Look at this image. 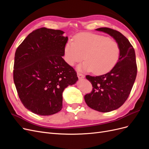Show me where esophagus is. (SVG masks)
Here are the masks:
<instances>
[{"label":"esophagus","instance_id":"esophagus-1","mask_svg":"<svg viewBox=\"0 0 149 149\" xmlns=\"http://www.w3.org/2000/svg\"><path fill=\"white\" fill-rule=\"evenodd\" d=\"M77 75H78V77L79 78V79H81V78H84V75L81 74V73H77Z\"/></svg>","mask_w":149,"mask_h":149}]
</instances>
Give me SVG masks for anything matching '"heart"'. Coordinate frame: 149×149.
Listing matches in <instances>:
<instances>
[{"label":"heart","instance_id":"obj_1","mask_svg":"<svg viewBox=\"0 0 149 149\" xmlns=\"http://www.w3.org/2000/svg\"><path fill=\"white\" fill-rule=\"evenodd\" d=\"M65 60L73 66L84 59L78 66L83 71H93L96 74H103L110 71L118 63L120 56L119 44L105 36L81 33L75 36L74 41L70 40L64 48Z\"/></svg>","mask_w":149,"mask_h":149}]
</instances>
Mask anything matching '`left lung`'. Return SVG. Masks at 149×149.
<instances>
[{"mask_svg": "<svg viewBox=\"0 0 149 149\" xmlns=\"http://www.w3.org/2000/svg\"><path fill=\"white\" fill-rule=\"evenodd\" d=\"M96 30L109 34L120 47L119 60L109 73L86 76L93 87L92 92L84 96L86 103L94 110L107 112L118 109L129 96L137 76L136 53L128 39L119 31L106 27Z\"/></svg>", "mask_w": 149, "mask_h": 149, "instance_id": "8db88e82", "label": "left lung"}]
</instances>
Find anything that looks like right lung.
Listing matches in <instances>:
<instances>
[{"mask_svg":"<svg viewBox=\"0 0 149 149\" xmlns=\"http://www.w3.org/2000/svg\"><path fill=\"white\" fill-rule=\"evenodd\" d=\"M60 30L40 28L33 31L17 48L13 81L26 109L49 116L63 107V92L78 80L76 72L64 60L68 38Z\"/></svg>","mask_w":149,"mask_h":149,"instance_id":"right-lung-1","label":"right lung"}]
</instances>
